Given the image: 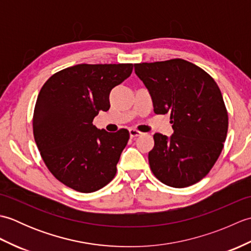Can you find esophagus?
<instances>
[{
	"mask_svg": "<svg viewBox=\"0 0 251 251\" xmlns=\"http://www.w3.org/2000/svg\"><path fill=\"white\" fill-rule=\"evenodd\" d=\"M129 135H130V138H136V137H139L141 135H143L141 131L137 130V129H134V128H130L129 129Z\"/></svg>",
	"mask_w": 251,
	"mask_h": 251,
	"instance_id": "34e87169",
	"label": "esophagus"
}]
</instances>
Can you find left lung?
<instances>
[{
	"mask_svg": "<svg viewBox=\"0 0 251 251\" xmlns=\"http://www.w3.org/2000/svg\"><path fill=\"white\" fill-rule=\"evenodd\" d=\"M156 114L170 113L172 137L156 132L149 152L153 175L164 184L186 188L206 177L226 139L228 116L220 88L201 68L180 58L135 63Z\"/></svg>",
	"mask_w": 251,
	"mask_h": 251,
	"instance_id": "obj_1",
	"label": "left lung"
}]
</instances>
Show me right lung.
I'll list each match as a JSON object with an SVG mask.
<instances>
[{
	"label": "right lung",
	"instance_id": "obj_1",
	"mask_svg": "<svg viewBox=\"0 0 251 251\" xmlns=\"http://www.w3.org/2000/svg\"><path fill=\"white\" fill-rule=\"evenodd\" d=\"M132 67L82 63L52 74L41 88L32 120L34 140L46 167L69 188L92 193L115 177L129 131L100 130L93 121L110 109V92Z\"/></svg>",
	"mask_w": 251,
	"mask_h": 251
}]
</instances>
